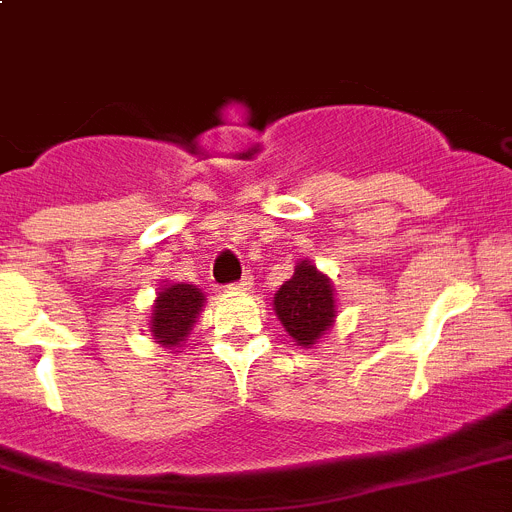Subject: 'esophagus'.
<instances>
[{
	"mask_svg": "<svg viewBox=\"0 0 512 512\" xmlns=\"http://www.w3.org/2000/svg\"><path fill=\"white\" fill-rule=\"evenodd\" d=\"M251 285H253L251 277H243V279H240V282H235V285L230 287V290H235V292H248V290H251Z\"/></svg>",
	"mask_w": 512,
	"mask_h": 512,
	"instance_id": "1",
	"label": "esophagus"
}]
</instances>
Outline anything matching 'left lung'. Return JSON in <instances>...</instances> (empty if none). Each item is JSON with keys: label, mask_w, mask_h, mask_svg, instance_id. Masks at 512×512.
Returning a JSON list of instances; mask_svg holds the SVG:
<instances>
[{"label": "left lung", "mask_w": 512, "mask_h": 512, "mask_svg": "<svg viewBox=\"0 0 512 512\" xmlns=\"http://www.w3.org/2000/svg\"><path fill=\"white\" fill-rule=\"evenodd\" d=\"M274 313L300 349H313L336 321V290L329 274L300 259L292 277L274 292Z\"/></svg>", "instance_id": "1"}]
</instances>
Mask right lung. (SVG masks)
I'll return each mask as SVG.
<instances>
[{"mask_svg":"<svg viewBox=\"0 0 512 512\" xmlns=\"http://www.w3.org/2000/svg\"><path fill=\"white\" fill-rule=\"evenodd\" d=\"M204 303H207V295L196 285H186V282L160 285L150 313V336L155 344L173 352L183 347Z\"/></svg>","mask_w":512,"mask_h":512,"instance_id":"obj_1","label":"right lung"}]
</instances>
